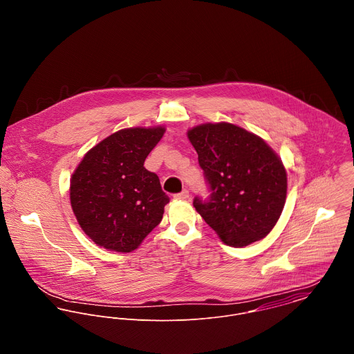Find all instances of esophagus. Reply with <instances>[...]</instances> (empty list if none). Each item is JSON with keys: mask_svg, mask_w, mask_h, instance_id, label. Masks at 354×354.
<instances>
[{"mask_svg": "<svg viewBox=\"0 0 354 354\" xmlns=\"http://www.w3.org/2000/svg\"><path fill=\"white\" fill-rule=\"evenodd\" d=\"M174 199H177V201H187V199H189V191L184 189L183 192L174 195Z\"/></svg>", "mask_w": 354, "mask_h": 354, "instance_id": "obj_1", "label": "esophagus"}]
</instances>
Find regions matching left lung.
I'll return each instance as SVG.
<instances>
[{
  "label": "left lung",
  "instance_id": "obj_1",
  "mask_svg": "<svg viewBox=\"0 0 354 354\" xmlns=\"http://www.w3.org/2000/svg\"><path fill=\"white\" fill-rule=\"evenodd\" d=\"M211 189L194 205L230 247L264 239L278 222L288 192L286 169L260 136L230 122H205L188 129Z\"/></svg>",
  "mask_w": 354,
  "mask_h": 354
}]
</instances>
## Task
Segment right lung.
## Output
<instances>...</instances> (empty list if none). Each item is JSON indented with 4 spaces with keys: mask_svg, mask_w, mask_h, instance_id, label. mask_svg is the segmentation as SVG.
<instances>
[{
    "mask_svg": "<svg viewBox=\"0 0 354 354\" xmlns=\"http://www.w3.org/2000/svg\"><path fill=\"white\" fill-rule=\"evenodd\" d=\"M165 131V127L117 131L87 151L75 169L71 205L97 245L132 252L162 221L169 196L145 160Z\"/></svg>",
    "mask_w": 354,
    "mask_h": 354,
    "instance_id": "1",
    "label": "right lung"
}]
</instances>
